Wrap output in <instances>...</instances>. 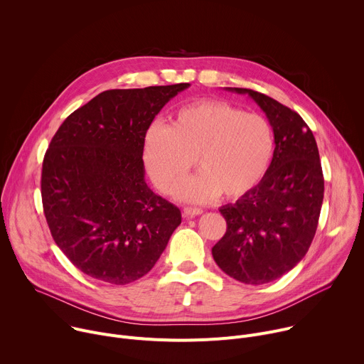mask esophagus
Wrapping results in <instances>:
<instances>
[{
	"label": "esophagus",
	"instance_id": "34e87169",
	"mask_svg": "<svg viewBox=\"0 0 364 364\" xmlns=\"http://www.w3.org/2000/svg\"><path fill=\"white\" fill-rule=\"evenodd\" d=\"M183 213H184V216H186V218H194V216L201 215V213H203V210H201V209H198V207H184Z\"/></svg>",
	"mask_w": 364,
	"mask_h": 364
}]
</instances>
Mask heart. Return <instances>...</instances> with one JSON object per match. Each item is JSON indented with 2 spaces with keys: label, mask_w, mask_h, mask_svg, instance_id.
<instances>
[{
  "label": "heart",
  "mask_w": 364,
  "mask_h": 364,
  "mask_svg": "<svg viewBox=\"0 0 364 364\" xmlns=\"http://www.w3.org/2000/svg\"><path fill=\"white\" fill-rule=\"evenodd\" d=\"M274 151V131L265 117L218 99L186 103L168 125L154 124L144 136L145 167L166 194L196 159L200 171L174 191L180 200L194 203L250 193L267 176Z\"/></svg>",
  "instance_id": "1"
}]
</instances>
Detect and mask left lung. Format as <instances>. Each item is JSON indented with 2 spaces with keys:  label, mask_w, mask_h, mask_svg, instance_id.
Listing matches in <instances>:
<instances>
[{
  "label": "left lung",
  "mask_w": 364,
  "mask_h": 364,
  "mask_svg": "<svg viewBox=\"0 0 364 364\" xmlns=\"http://www.w3.org/2000/svg\"><path fill=\"white\" fill-rule=\"evenodd\" d=\"M226 89L249 95L265 112L275 151L259 186L220 207L228 229L212 253L230 278L262 285L289 272L314 239L324 198L320 154L313 132L295 111L252 89Z\"/></svg>",
  "instance_id": "obj_1"
}]
</instances>
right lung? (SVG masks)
I'll list each match as a JSON object with an SVG mask.
<instances>
[{
  "label": "right lung",
  "mask_w": 364,
  "mask_h": 364,
  "mask_svg": "<svg viewBox=\"0 0 364 364\" xmlns=\"http://www.w3.org/2000/svg\"><path fill=\"white\" fill-rule=\"evenodd\" d=\"M190 83L105 90L70 114L46 151L41 200L56 245L83 274L125 285L148 274L181 223L145 183L144 136Z\"/></svg>",
  "instance_id": "add662e5"
}]
</instances>
